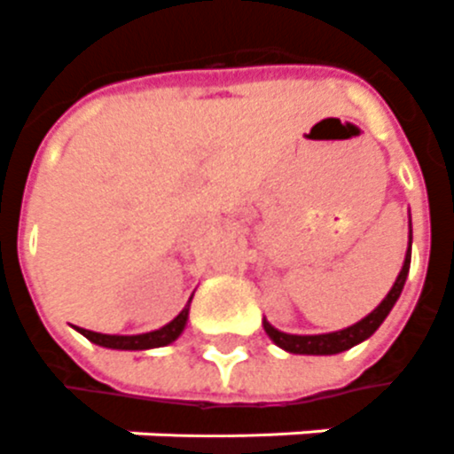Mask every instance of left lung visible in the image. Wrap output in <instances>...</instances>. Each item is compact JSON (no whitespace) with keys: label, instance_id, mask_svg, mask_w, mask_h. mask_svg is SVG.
Masks as SVG:
<instances>
[{"label":"left lung","instance_id":"1","mask_svg":"<svg viewBox=\"0 0 454 454\" xmlns=\"http://www.w3.org/2000/svg\"><path fill=\"white\" fill-rule=\"evenodd\" d=\"M411 239H413V232L408 234V249L406 259H403V266L398 271V278L391 286V291L387 294V298L381 303L376 305L372 313L362 317L359 323L349 325L345 330H337V333H325V335H288V333H281L276 330L266 317H263V330L266 335L271 337L273 345H278L286 352L291 355H340L349 347L364 342L366 337H372L379 330V325L387 320V315L391 313V308L396 305L398 295L403 291V284L408 278V269H411Z\"/></svg>","mask_w":454,"mask_h":454}]
</instances>
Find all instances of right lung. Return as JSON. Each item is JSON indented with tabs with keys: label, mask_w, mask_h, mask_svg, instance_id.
Here are the masks:
<instances>
[{
	"label": "right lung",
	"mask_w": 454,
	"mask_h": 454,
	"mask_svg": "<svg viewBox=\"0 0 454 454\" xmlns=\"http://www.w3.org/2000/svg\"><path fill=\"white\" fill-rule=\"evenodd\" d=\"M191 301L168 325H163V327L153 330V333H144V335H102V333H92V330H85V327H78V333L88 337L90 342L107 347V349H153V347H166L170 342H176L183 330H185Z\"/></svg>",
	"instance_id": "right-lung-1"
}]
</instances>
